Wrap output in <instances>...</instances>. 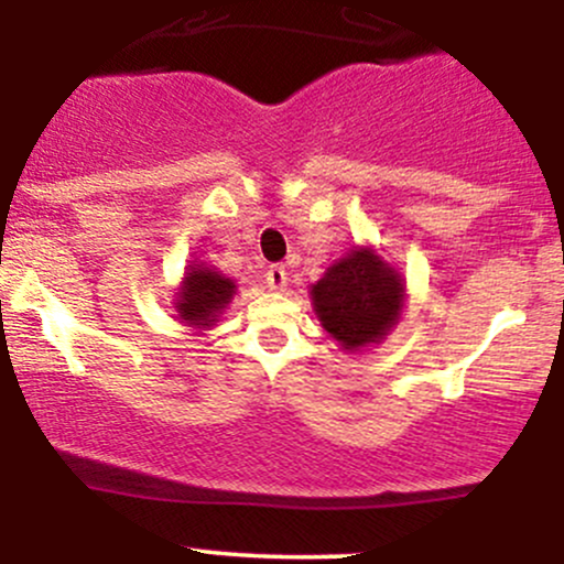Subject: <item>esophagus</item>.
Returning a JSON list of instances; mask_svg holds the SVG:
<instances>
[{"label":"esophagus","mask_w":564,"mask_h":564,"mask_svg":"<svg viewBox=\"0 0 564 564\" xmlns=\"http://www.w3.org/2000/svg\"><path fill=\"white\" fill-rule=\"evenodd\" d=\"M264 283H268L270 291H283L289 283V273L283 264H270L268 273H264Z\"/></svg>","instance_id":"obj_1"}]
</instances>
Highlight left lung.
<instances>
[{
  "label": "left lung",
  "mask_w": 564,
  "mask_h": 564,
  "mask_svg": "<svg viewBox=\"0 0 564 564\" xmlns=\"http://www.w3.org/2000/svg\"><path fill=\"white\" fill-rule=\"evenodd\" d=\"M321 326L345 352L387 339L405 307V278L373 246H352L310 286Z\"/></svg>",
  "instance_id": "8db88e82"
}]
</instances>
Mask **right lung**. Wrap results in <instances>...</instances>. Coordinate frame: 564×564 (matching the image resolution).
<instances>
[{
  "instance_id": "right-lung-1",
  "label": "right lung",
  "mask_w": 564,
  "mask_h": 564,
  "mask_svg": "<svg viewBox=\"0 0 564 564\" xmlns=\"http://www.w3.org/2000/svg\"><path fill=\"white\" fill-rule=\"evenodd\" d=\"M236 296V281L225 278L217 268L206 262H191L185 268L183 281L174 289V318L193 332H209L223 318L225 307Z\"/></svg>"
}]
</instances>
